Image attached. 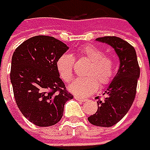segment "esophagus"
Segmentation results:
<instances>
[{
    "label": "esophagus",
    "instance_id": "1",
    "mask_svg": "<svg viewBox=\"0 0 150 150\" xmlns=\"http://www.w3.org/2000/svg\"><path fill=\"white\" fill-rule=\"evenodd\" d=\"M74 99L76 100H77V101H79V102H86L87 101V99L86 98H84V97H79V96H74Z\"/></svg>",
    "mask_w": 150,
    "mask_h": 150
}]
</instances>
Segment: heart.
Here are the masks:
<instances>
[{"instance_id":"heart-1","label":"heart","mask_w":150,"mask_h":150,"mask_svg":"<svg viewBox=\"0 0 150 150\" xmlns=\"http://www.w3.org/2000/svg\"><path fill=\"white\" fill-rule=\"evenodd\" d=\"M78 58L87 59L90 65L85 74L88 76L78 78L69 86V90L76 96H88L94 93L101 86H106L115 76L116 59L105 55L102 49L94 45H85L78 51ZM74 59L71 54H63L57 60L56 67L62 79L70 82L74 77Z\"/></svg>"}]
</instances>
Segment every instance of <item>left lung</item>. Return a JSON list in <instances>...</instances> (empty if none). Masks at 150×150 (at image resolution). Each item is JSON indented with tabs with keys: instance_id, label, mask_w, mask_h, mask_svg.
<instances>
[{
	"instance_id": "1",
	"label": "left lung",
	"mask_w": 150,
	"mask_h": 150,
	"mask_svg": "<svg viewBox=\"0 0 150 150\" xmlns=\"http://www.w3.org/2000/svg\"><path fill=\"white\" fill-rule=\"evenodd\" d=\"M96 41L108 44L115 49L120 58V69L105 91L103 100L99 99L95 114L88 117L91 124L100 127H111L123 119L134 103L140 68L134 47L116 36H105Z\"/></svg>"
}]
</instances>
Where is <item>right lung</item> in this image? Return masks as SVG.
<instances>
[{
  "label": "right lung",
  "mask_w": 150,
  "mask_h": 150,
  "mask_svg": "<svg viewBox=\"0 0 150 150\" xmlns=\"http://www.w3.org/2000/svg\"><path fill=\"white\" fill-rule=\"evenodd\" d=\"M69 49L52 36H33L16 47L10 79L22 115L34 125L52 126L62 120L64 105L73 99L59 78L58 59Z\"/></svg>",
  "instance_id": "obj_1"
}]
</instances>
